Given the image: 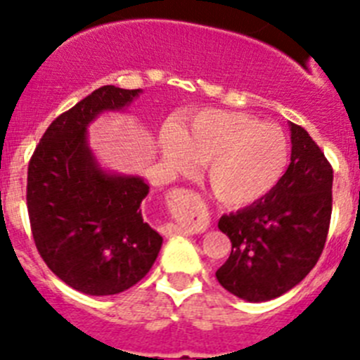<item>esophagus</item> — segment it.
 <instances>
[{
	"mask_svg": "<svg viewBox=\"0 0 360 360\" xmlns=\"http://www.w3.org/2000/svg\"><path fill=\"white\" fill-rule=\"evenodd\" d=\"M165 235H188V231H184V229L177 228V226H170V228H167Z\"/></svg>",
	"mask_w": 360,
	"mask_h": 360,
	"instance_id": "1",
	"label": "esophagus"
}]
</instances>
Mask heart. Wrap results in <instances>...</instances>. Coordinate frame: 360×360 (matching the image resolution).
Segmentation results:
<instances>
[{
    "mask_svg": "<svg viewBox=\"0 0 360 360\" xmlns=\"http://www.w3.org/2000/svg\"><path fill=\"white\" fill-rule=\"evenodd\" d=\"M161 152L176 172H192L197 163H208L213 195L236 208L269 195L290 163V141L283 129L245 112L219 109L188 116L179 129H163Z\"/></svg>",
    "mask_w": 360,
    "mask_h": 360,
    "instance_id": "1",
    "label": "heart"
}]
</instances>
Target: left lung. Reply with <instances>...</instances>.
<instances>
[{
    "label": "left lung",
    "instance_id": "8db88e82",
    "mask_svg": "<svg viewBox=\"0 0 360 360\" xmlns=\"http://www.w3.org/2000/svg\"><path fill=\"white\" fill-rule=\"evenodd\" d=\"M289 129L292 150L281 183L258 202L219 220L231 255L215 276L228 292L251 303L296 287L317 264L328 235L332 167L305 129L292 122Z\"/></svg>",
    "mask_w": 360,
    "mask_h": 360
}]
</instances>
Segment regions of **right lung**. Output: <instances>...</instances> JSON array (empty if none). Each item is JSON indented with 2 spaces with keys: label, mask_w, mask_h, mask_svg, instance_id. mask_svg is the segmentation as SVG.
I'll list each match as a JSON object with an SVG mask.
<instances>
[{
  "label": "right lung",
  "mask_w": 360,
  "mask_h": 360,
  "mask_svg": "<svg viewBox=\"0 0 360 360\" xmlns=\"http://www.w3.org/2000/svg\"><path fill=\"white\" fill-rule=\"evenodd\" d=\"M141 89L98 87L51 122L28 165L27 204L39 255L55 276L89 296L136 285L156 262L163 236L145 222L143 177L102 168L87 127L124 112Z\"/></svg>",
  "instance_id": "add662e5"
}]
</instances>
